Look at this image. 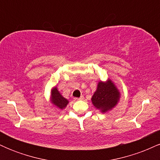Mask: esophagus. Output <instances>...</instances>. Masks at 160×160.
I'll return each mask as SVG.
<instances>
[{"label": "esophagus", "mask_w": 160, "mask_h": 160, "mask_svg": "<svg viewBox=\"0 0 160 160\" xmlns=\"http://www.w3.org/2000/svg\"><path fill=\"white\" fill-rule=\"evenodd\" d=\"M83 96H82V95H81V96L80 97V98H75L74 99L75 100H83Z\"/></svg>", "instance_id": "34e87169"}]
</instances>
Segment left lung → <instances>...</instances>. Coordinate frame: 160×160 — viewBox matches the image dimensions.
<instances>
[{
    "label": "left lung",
    "mask_w": 160,
    "mask_h": 160,
    "mask_svg": "<svg viewBox=\"0 0 160 160\" xmlns=\"http://www.w3.org/2000/svg\"><path fill=\"white\" fill-rule=\"evenodd\" d=\"M120 95L118 89L111 80L107 82L100 81L92 97V102L97 109L104 113L117 105L120 100Z\"/></svg>",
    "instance_id": "1"
}]
</instances>
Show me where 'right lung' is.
<instances>
[{
  "label": "right lung",
  "instance_id": "obj_1",
  "mask_svg": "<svg viewBox=\"0 0 160 160\" xmlns=\"http://www.w3.org/2000/svg\"><path fill=\"white\" fill-rule=\"evenodd\" d=\"M51 98H52V104L61 110L64 109L67 106V104H68V101L60 94V92L58 91L56 87H54L52 89Z\"/></svg>",
  "mask_w": 160,
  "mask_h": 160
}]
</instances>
